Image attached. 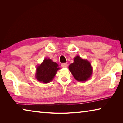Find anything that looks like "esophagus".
<instances>
[{
	"label": "esophagus",
	"instance_id": "esophagus-1",
	"mask_svg": "<svg viewBox=\"0 0 123 123\" xmlns=\"http://www.w3.org/2000/svg\"><path fill=\"white\" fill-rule=\"evenodd\" d=\"M62 67L63 68H67L68 67V64L67 63H63L61 65Z\"/></svg>",
	"mask_w": 123,
	"mask_h": 123
}]
</instances>
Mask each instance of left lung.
Masks as SVG:
<instances>
[{"label":"left lung","mask_w":123,"mask_h":123,"mask_svg":"<svg viewBox=\"0 0 123 123\" xmlns=\"http://www.w3.org/2000/svg\"><path fill=\"white\" fill-rule=\"evenodd\" d=\"M74 61L69 66V69L74 79L79 82L87 81L91 77L93 72L90 62L78 55L74 57Z\"/></svg>","instance_id":"1"}]
</instances>
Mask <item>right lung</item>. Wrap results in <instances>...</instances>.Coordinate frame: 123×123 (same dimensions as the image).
<instances>
[{
    "label": "right lung",
    "mask_w": 123,
    "mask_h": 123,
    "mask_svg": "<svg viewBox=\"0 0 123 123\" xmlns=\"http://www.w3.org/2000/svg\"><path fill=\"white\" fill-rule=\"evenodd\" d=\"M60 69L59 65L50 59L45 58L41 64L36 66L35 78L37 81L43 83L52 81L57 70Z\"/></svg>",
    "instance_id": "1"
}]
</instances>
